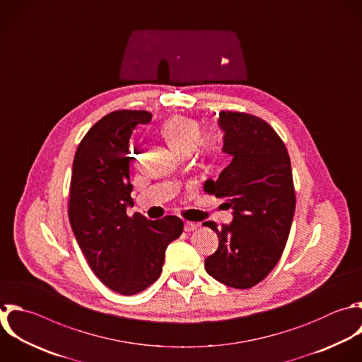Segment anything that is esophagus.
I'll return each mask as SVG.
<instances>
[{
    "mask_svg": "<svg viewBox=\"0 0 362 362\" xmlns=\"http://www.w3.org/2000/svg\"><path fill=\"white\" fill-rule=\"evenodd\" d=\"M198 228V223H195V222H185L184 223V230L185 232H192V230H195Z\"/></svg>",
    "mask_w": 362,
    "mask_h": 362,
    "instance_id": "1",
    "label": "esophagus"
}]
</instances>
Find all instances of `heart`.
<instances>
[{
  "label": "heart",
  "instance_id": "heart-1",
  "mask_svg": "<svg viewBox=\"0 0 362 362\" xmlns=\"http://www.w3.org/2000/svg\"><path fill=\"white\" fill-rule=\"evenodd\" d=\"M168 146L178 154L192 150L205 160H214L223 151L225 132L219 126H211L201 132L198 120L188 116H173L160 129Z\"/></svg>",
  "mask_w": 362,
  "mask_h": 362
}]
</instances>
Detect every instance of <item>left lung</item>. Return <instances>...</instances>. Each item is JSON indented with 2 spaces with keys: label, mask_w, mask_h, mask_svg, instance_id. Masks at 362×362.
Returning a JSON list of instances; mask_svg holds the SVG:
<instances>
[{
  "label": "left lung",
  "mask_w": 362,
  "mask_h": 362,
  "mask_svg": "<svg viewBox=\"0 0 362 362\" xmlns=\"http://www.w3.org/2000/svg\"><path fill=\"white\" fill-rule=\"evenodd\" d=\"M219 127L223 151L233 158L204 189L226 198L233 221L222 228L204 222L219 239L205 270L229 287L250 288L277 264L290 233L296 208L290 157L273 127L253 115L221 112Z\"/></svg>",
  "instance_id": "left-lung-1"
}]
</instances>
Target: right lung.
<instances>
[{
	"label": "right lung",
	"mask_w": 362,
	"mask_h": 362,
	"mask_svg": "<svg viewBox=\"0 0 362 362\" xmlns=\"http://www.w3.org/2000/svg\"><path fill=\"white\" fill-rule=\"evenodd\" d=\"M151 120L146 110H116L82 139L72 168L68 215L75 238L99 280L123 296L146 290L161 274L165 249L180 238L178 216L150 221L129 216V141L137 124Z\"/></svg>",
	"instance_id": "obj_1"
}]
</instances>
